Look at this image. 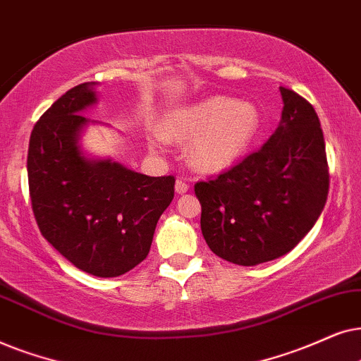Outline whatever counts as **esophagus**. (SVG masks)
<instances>
[{
    "label": "esophagus",
    "instance_id": "esophagus-1",
    "mask_svg": "<svg viewBox=\"0 0 361 361\" xmlns=\"http://www.w3.org/2000/svg\"><path fill=\"white\" fill-rule=\"evenodd\" d=\"M190 190V185L186 183L185 180H176V183H175V191L178 195H183V193H186V191Z\"/></svg>",
    "mask_w": 361,
    "mask_h": 361
}]
</instances>
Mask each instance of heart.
<instances>
[{
    "label": "heart",
    "mask_w": 361,
    "mask_h": 361,
    "mask_svg": "<svg viewBox=\"0 0 361 361\" xmlns=\"http://www.w3.org/2000/svg\"><path fill=\"white\" fill-rule=\"evenodd\" d=\"M261 128V114L251 102L216 95L170 114L163 137L191 142L190 160L198 170L219 171L251 147Z\"/></svg>",
    "instance_id": "1"
}]
</instances>
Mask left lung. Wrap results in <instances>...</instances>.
Here are the masks:
<instances>
[{
    "label": "left lung",
    "instance_id": "obj_1",
    "mask_svg": "<svg viewBox=\"0 0 361 361\" xmlns=\"http://www.w3.org/2000/svg\"><path fill=\"white\" fill-rule=\"evenodd\" d=\"M274 135L218 176L195 185L201 233L216 256L256 266L292 251L314 228L329 196V163L319 115L281 87Z\"/></svg>",
    "mask_w": 361,
    "mask_h": 361
}]
</instances>
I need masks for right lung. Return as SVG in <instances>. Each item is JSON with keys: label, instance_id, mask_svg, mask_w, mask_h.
Segmentation results:
<instances>
[{"label": "right lung", "instance_id": "add662e5", "mask_svg": "<svg viewBox=\"0 0 361 361\" xmlns=\"http://www.w3.org/2000/svg\"><path fill=\"white\" fill-rule=\"evenodd\" d=\"M94 82L56 100L31 132L27 181L36 223L80 271L117 277L150 252L157 223L175 196V176H147L110 160H89L77 140L95 104Z\"/></svg>", "mask_w": 361, "mask_h": 361}]
</instances>
